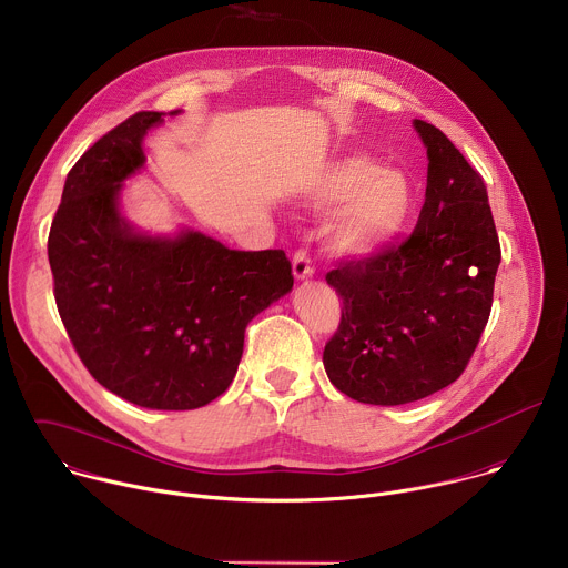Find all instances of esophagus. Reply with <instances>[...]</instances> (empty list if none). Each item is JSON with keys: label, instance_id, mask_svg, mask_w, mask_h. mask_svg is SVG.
Here are the masks:
<instances>
[{"label": "esophagus", "instance_id": "obj_1", "mask_svg": "<svg viewBox=\"0 0 568 568\" xmlns=\"http://www.w3.org/2000/svg\"><path fill=\"white\" fill-rule=\"evenodd\" d=\"M292 270H294V276H296L298 281L310 278V276L314 274V265H312L310 254H307L305 250H298V252L294 254V258H292Z\"/></svg>", "mask_w": 568, "mask_h": 568}]
</instances>
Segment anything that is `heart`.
Masks as SVG:
<instances>
[{
    "mask_svg": "<svg viewBox=\"0 0 568 568\" xmlns=\"http://www.w3.org/2000/svg\"><path fill=\"white\" fill-rule=\"evenodd\" d=\"M318 206L344 204L331 224V245L346 256H366L386 247L416 209L412 180L399 169H382L368 154H346L318 169L307 182Z\"/></svg>",
    "mask_w": 568,
    "mask_h": 568,
    "instance_id": "1",
    "label": "heart"
}]
</instances>
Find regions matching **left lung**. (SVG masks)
<instances>
[{"label": "left lung", "mask_w": 568, "mask_h": 568, "mask_svg": "<svg viewBox=\"0 0 568 568\" xmlns=\"http://www.w3.org/2000/svg\"><path fill=\"white\" fill-rule=\"evenodd\" d=\"M416 130L429 156L416 229L326 274L342 321L323 366L342 393L382 407L423 399L463 375L488 326L501 263L483 178L436 125L416 119Z\"/></svg>", "instance_id": "1"}]
</instances>
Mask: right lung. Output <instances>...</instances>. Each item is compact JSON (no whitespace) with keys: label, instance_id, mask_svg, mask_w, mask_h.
Wrapping results in <instances>:
<instances>
[{"label":"right lung","instance_id":"add662e5","mask_svg":"<svg viewBox=\"0 0 568 568\" xmlns=\"http://www.w3.org/2000/svg\"><path fill=\"white\" fill-rule=\"evenodd\" d=\"M161 116L132 114L75 161L47 250L60 318L90 375L139 407L189 412L229 388L250 321L294 276L283 250L237 252L197 231L169 240L128 226L121 182L143 166L141 141Z\"/></svg>","mask_w":568,"mask_h":568}]
</instances>
